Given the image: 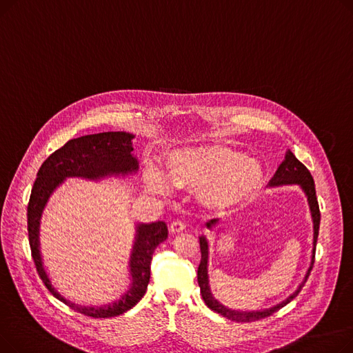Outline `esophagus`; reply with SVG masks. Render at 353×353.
Listing matches in <instances>:
<instances>
[{
    "instance_id": "obj_1",
    "label": "esophagus",
    "mask_w": 353,
    "mask_h": 353,
    "mask_svg": "<svg viewBox=\"0 0 353 353\" xmlns=\"http://www.w3.org/2000/svg\"><path fill=\"white\" fill-rule=\"evenodd\" d=\"M184 229H186V225H184L181 220H174L170 223V232H173V233H180Z\"/></svg>"
}]
</instances>
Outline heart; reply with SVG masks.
Returning <instances> with one entry per match:
<instances>
[{"mask_svg": "<svg viewBox=\"0 0 353 353\" xmlns=\"http://www.w3.org/2000/svg\"><path fill=\"white\" fill-rule=\"evenodd\" d=\"M173 188L197 190L209 209L229 210L252 200L265 184L262 163L226 145L176 148L165 160L164 173L156 165L144 170L145 188L165 194Z\"/></svg>", "mask_w": 353, "mask_h": 353, "instance_id": "b5f03b06", "label": "heart"}]
</instances>
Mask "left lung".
I'll return each mask as SVG.
<instances>
[{"mask_svg":"<svg viewBox=\"0 0 353 353\" xmlns=\"http://www.w3.org/2000/svg\"><path fill=\"white\" fill-rule=\"evenodd\" d=\"M292 184H298L307 199V205H309V210H310V216H312V221H313V249H312L310 265H309V269L303 277L302 283L283 302L277 303L269 309H261V310H236V309L225 306L223 303H220L213 296L210 283H209V242H208L205 234H201L199 237L201 261H200V265L197 269V282L200 286L201 298L208 305V307L220 313L221 316H225L230 321H236V322H253V321L268 318L274 312L286 306L289 302H292L296 296H298V293L302 290V288L305 286L307 277L310 274V270L313 268V263H314V252H316V242H318L319 225H321V212H319V205H318V199H316V190H314V181H313L310 172L306 169L305 164H302L298 159L294 157V154L290 150H288L285 154V160L281 163L279 167H277L274 176L270 179L269 186L270 188H281V186H292ZM217 223H219V219H212L208 221L206 226H208V229L212 230L213 226H216Z\"/></svg>","mask_w":353,"mask_h":353,"instance_id":"left-lung-1","label":"left lung"}]
</instances>
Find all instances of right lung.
I'll list each match as a JSON object with an SVG mask.
<instances>
[{"label":"right lung","instance_id":"add662e5","mask_svg":"<svg viewBox=\"0 0 353 353\" xmlns=\"http://www.w3.org/2000/svg\"><path fill=\"white\" fill-rule=\"evenodd\" d=\"M133 139L134 134L125 132H105L67 141L41 164L31 190L27 208L28 240L37 272L55 298L85 316L113 318L139 303L150 282V263L154 249L167 239V225L161 220L152 221V223H137L128 262L130 282H132L128 289L121 294L120 299L111 303L84 306L65 299L50 281L40 252L41 216L48 199L65 179L80 177L97 181L113 176L125 177L136 174L139 170V160L133 154Z\"/></svg>","mask_w":353,"mask_h":353}]
</instances>
